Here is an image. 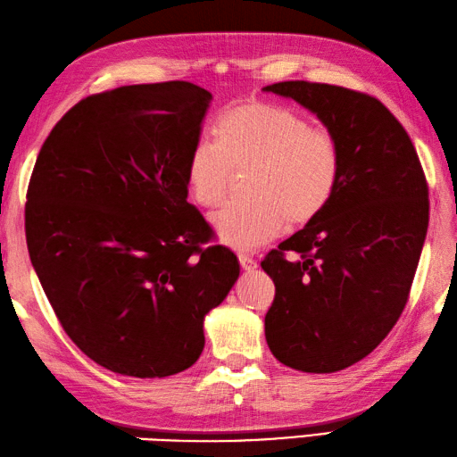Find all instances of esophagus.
<instances>
[{"label":"esophagus","instance_id":"obj_1","mask_svg":"<svg viewBox=\"0 0 457 457\" xmlns=\"http://www.w3.org/2000/svg\"><path fill=\"white\" fill-rule=\"evenodd\" d=\"M238 260H240V266H242V270H246V271H254V270L258 268L256 260H254V258H250V256H246V254H240V256H238Z\"/></svg>","mask_w":457,"mask_h":457}]
</instances>
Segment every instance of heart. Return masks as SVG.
<instances>
[{
	"label": "heart",
	"instance_id": "heart-1",
	"mask_svg": "<svg viewBox=\"0 0 457 457\" xmlns=\"http://www.w3.org/2000/svg\"><path fill=\"white\" fill-rule=\"evenodd\" d=\"M342 171L338 140L289 107L242 101L219 117L217 143L199 138L186 162L189 194L217 209L246 176L250 197L215 217L217 235L237 250H254L286 228L309 225L330 205Z\"/></svg>",
	"mask_w": 457,
	"mask_h": 457
}]
</instances>
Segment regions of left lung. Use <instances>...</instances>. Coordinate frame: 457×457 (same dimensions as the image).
<instances>
[{
	"instance_id": "obj_1",
	"label": "left lung",
	"mask_w": 457,
	"mask_h": 457,
	"mask_svg": "<svg viewBox=\"0 0 457 457\" xmlns=\"http://www.w3.org/2000/svg\"><path fill=\"white\" fill-rule=\"evenodd\" d=\"M263 89L312 111L342 154L330 205L262 260L276 286L266 340L293 370L340 371L378 348L407 305L428 184L407 130L379 99L305 79Z\"/></svg>"
}]
</instances>
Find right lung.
Returning <instances> with one entry per match:
<instances>
[{"instance_id":"obj_1","label":"right lung","mask_w":457,"mask_h":457,"mask_svg":"<svg viewBox=\"0 0 457 457\" xmlns=\"http://www.w3.org/2000/svg\"><path fill=\"white\" fill-rule=\"evenodd\" d=\"M212 96L191 82L79 101L30 174L25 235L60 324L99 366L168 378L205 346L203 319L238 279L237 256L187 203L186 162Z\"/></svg>"}]
</instances>
